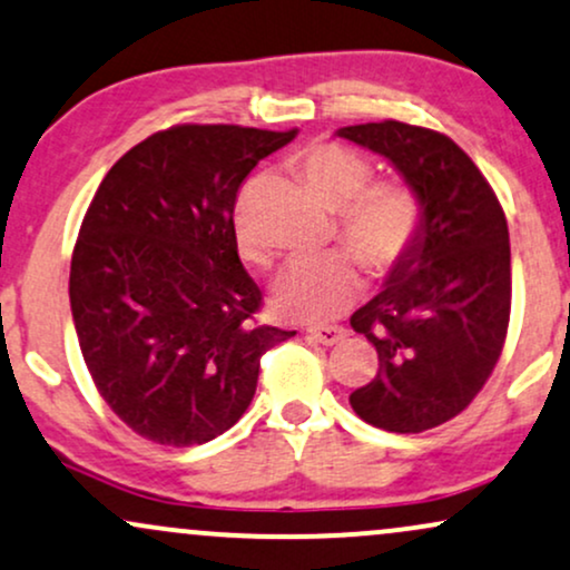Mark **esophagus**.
Masks as SVG:
<instances>
[{"mask_svg": "<svg viewBox=\"0 0 570 570\" xmlns=\"http://www.w3.org/2000/svg\"><path fill=\"white\" fill-rule=\"evenodd\" d=\"M309 338L317 341V344H323V346H333V344H338V341L346 338V331L338 325H317V327H309Z\"/></svg>", "mask_w": 570, "mask_h": 570, "instance_id": "obj_1", "label": "esophagus"}]
</instances>
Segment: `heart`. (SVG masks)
Returning a JSON list of instances; mask_svg holds the SVG:
<instances>
[{
  "mask_svg": "<svg viewBox=\"0 0 570 570\" xmlns=\"http://www.w3.org/2000/svg\"><path fill=\"white\" fill-rule=\"evenodd\" d=\"M309 189L338 210L336 232L379 277L403 264L421 232V199L400 178H373L360 151L338 140H317L296 157ZM239 256L266 264V253L243 218H237ZM363 291V266L350 250L298 258L274 287V304L287 317L325 323L338 317Z\"/></svg>",
  "mask_w": 570,
  "mask_h": 570,
  "instance_id": "1",
  "label": "heart"
}]
</instances>
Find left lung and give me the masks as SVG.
<instances>
[{
    "instance_id": "1",
    "label": "left lung",
    "mask_w": 570,
    "mask_h": 570,
    "mask_svg": "<svg viewBox=\"0 0 570 570\" xmlns=\"http://www.w3.org/2000/svg\"><path fill=\"white\" fill-rule=\"evenodd\" d=\"M403 173L421 199V232L386 287L352 314L379 373L350 394L360 419L416 434L459 416L504 350L512 306L510 229L497 191L461 146L430 127H341Z\"/></svg>"
}]
</instances>
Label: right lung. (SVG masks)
<instances>
[{
    "label": "right lung",
    "mask_w": 570,
    "mask_h": 570,
    "mask_svg": "<svg viewBox=\"0 0 570 570\" xmlns=\"http://www.w3.org/2000/svg\"><path fill=\"white\" fill-rule=\"evenodd\" d=\"M293 136L173 125L122 154L87 207L69 277L79 350L106 405L151 443L224 434L264 352L296 336L256 323L264 296L234 232L243 180Z\"/></svg>",
    "instance_id": "1"
}]
</instances>
